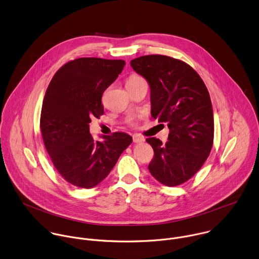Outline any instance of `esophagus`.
<instances>
[{
	"instance_id": "esophagus-1",
	"label": "esophagus",
	"mask_w": 259,
	"mask_h": 259,
	"mask_svg": "<svg viewBox=\"0 0 259 259\" xmlns=\"http://www.w3.org/2000/svg\"><path fill=\"white\" fill-rule=\"evenodd\" d=\"M133 141L135 142V143H139V142H142V141H144V138L140 135V134H134L133 135Z\"/></svg>"
}]
</instances>
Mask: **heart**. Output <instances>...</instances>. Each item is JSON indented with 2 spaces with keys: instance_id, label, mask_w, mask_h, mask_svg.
I'll return each mask as SVG.
<instances>
[{
  "instance_id": "obj_1",
  "label": "heart",
  "mask_w": 259,
  "mask_h": 259,
  "mask_svg": "<svg viewBox=\"0 0 259 259\" xmlns=\"http://www.w3.org/2000/svg\"><path fill=\"white\" fill-rule=\"evenodd\" d=\"M142 80H144V79H143V77H141L140 75H138V74H132V75L129 76V78L127 79L126 85H127V87H130V85L136 84V83H138V82H140V81H142Z\"/></svg>"
}]
</instances>
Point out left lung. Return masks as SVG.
Segmentation results:
<instances>
[{
    "label": "left lung",
    "mask_w": 259,
    "mask_h": 259,
    "mask_svg": "<svg viewBox=\"0 0 259 259\" xmlns=\"http://www.w3.org/2000/svg\"><path fill=\"white\" fill-rule=\"evenodd\" d=\"M132 68L150 87L151 116L167 123L168 141L147 138L154 151L151 176L167 187L194 177L208 158L214 139V116L203 79L186 62L153 54L131 60Z\"/></svg>",
    "instance_id": "obj_1"
}]
</instances>
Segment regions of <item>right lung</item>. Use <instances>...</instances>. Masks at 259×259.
Returning <instances> with one entry per match:
<instances>
[{"label": "right lung", "instance_id": "add662e5", "mask_svg": "<svg viewBox=\"0 0 259 259\" xmlns=\"http://www.w3.org/2000/svg\"><path fill=\"white\" fill-rule=\"evenodd\" d=\"M125 61L96 57L65 63L53 75L44 96L40 129L53 165L69 184L92 189L103 182L132 143L123 132L95 141L92 118L104 114L102 96L122 72Z\"/></svg>", "mask_w": 259, "mask_h": 259}]
</instances>
